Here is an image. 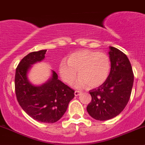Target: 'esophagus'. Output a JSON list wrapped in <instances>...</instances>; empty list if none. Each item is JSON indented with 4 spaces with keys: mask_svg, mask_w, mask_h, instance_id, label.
I'll return each mask as SVG.
<instances>
[{
    "mask_svg": "<svg viewBox=\"0 0 145 145\" xmlns=\"http://www.w3.org/2000/svg\"><path fill=\"white\" fill-rule=\"evenodd\" d=\"M81 93V91H78V90H76L75 92H74V95H75V96H78Z\"/></svg>",
    "mask_w": 145,
    "mask_h": 145,
    "instance_id": "obj_1",
    "label": "esophagus"
}]
</instances>
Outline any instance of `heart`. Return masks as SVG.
I'll return each mask as SVG.
<instances>
[{"label":"heart","mask_w":145,"mask_h":145,"mask_svg":"<svg viewBox=\"0 0 145 145\" xmlns=\"http://www.w3.org/2000/svg\"><path fill=\"white\" fill-rule=\"evenodd\" d=\"M111 71L109 57L104 52L83 50L70 54L67 62L61 61L58 71L62 81L69 85L80 78L78 87L97 88L107 80Z\"/></svg>","instance_id":"1"}]
</instances>
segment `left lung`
Returning a JSON list of instances; mask_svg holds the SVG:
<instances>
[{"instance_id": "left-lung-1", "label": "left lung", "mask_w": 145, "mask_h": 145, "mask_svg": "<svg viewBox=\"0 0 145 145\" xmlns=\"http://www.w3.org/2000/svg\"><path fill=\"white\" fill-rule=\"evenodd\" d=\"M111 71L107 80L97 88L90 90L91 102L87 112L98 121L114 118L124 109L129 101L133 86L132 67L126 55L109 47Z\"/></svg>"}]
</instances>
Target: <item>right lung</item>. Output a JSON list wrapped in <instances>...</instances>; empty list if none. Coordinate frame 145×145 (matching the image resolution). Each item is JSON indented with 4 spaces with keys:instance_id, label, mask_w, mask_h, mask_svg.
<instances>
[{
    "instance_id": "1",
    "label": "right lung",
    "mask_w": 145,
    "mask_h": 145,
    "mask_svg": "<svg viewBox=\"0 0 145 145\" xmlns=\"http://www.w3.org/2000/svg\"><path fill=\"white\" fill-rule=\"evenodd\" d=\"M46 50L32 52L24 57L16 69L14 86L17 100L23 110L36 121L52 123L60 119L74 97V90L58 79L56 72L41 86H34L27 74L32 64L45 58Z\"/></svg>"
}]
</instances>
